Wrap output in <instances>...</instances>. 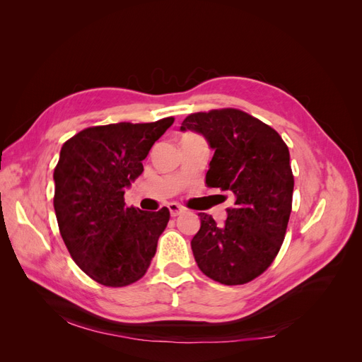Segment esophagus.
I'll list each match as a JSON object with an SVG mask.
<instances>
[{
  "mask_svg": "<svg viewBox=\"0 0 362 362\" xmlns=\"http://www.w3.org/2000/svg\"><path fill=\"white\" fill-rule=\"evenodd\" d=\"M168 208H169V211H170V216H172V217H177V216H180L181 213H184V208H182L180 204H177V202L169 204Z\"/></svg>",
  "mask_w": 362,
  "mask_h": 362,
  "instance_id": "esophagus-1",
  "label": "esophagus"
}]
</instances>
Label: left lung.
Segmentation results:
<instances>
[{
    "label": "left lung",
    "mask_w": 362,
    "mask_h": 362,
    "mask_svg": "<svg viewBox=\"0 0 362 362\" xmlns=\"http://www.w3.org/2000/svg\"><path fill=\"white\" fill-rule=\"evenodd\" d=\"M181 131L205 137L214 151L205 182L235 199L222 226L199 213L201 228L192 240L198 267L225 286L255 279L286 237L294 187L288 148L272 127L235 108L189 115Z\"/></svg>",
    "instance_id": "1"
}]
</instances>
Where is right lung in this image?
<instances>
[{
	"instance_id": "obj_1",
	"label": "right lung",
	"mask_w": 362,
	"mask_h": 362,
	"mask_svg": "<svg viewBox=\"0 0 362 362\" xmlns=\"http://www.w3.org/2000/svg\"><path fill=\"white\" fill-rule=\"evenodd\" d=\"M173 120L90 127L62 146L54 169L60 234L78 267L105 287H125L144 276L168 226L166 206L152 213L128 208L124 194Z\"/></svg>"
}]
</instances>
